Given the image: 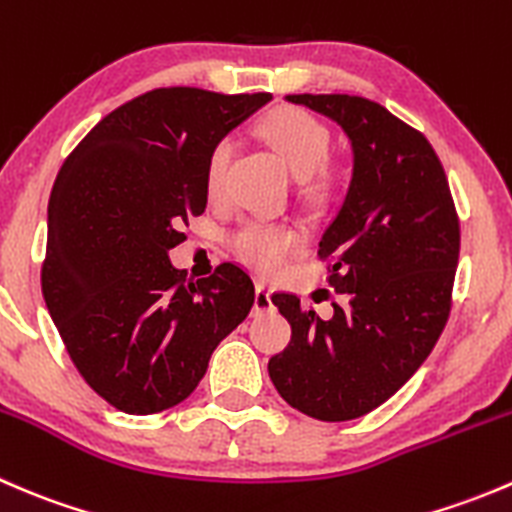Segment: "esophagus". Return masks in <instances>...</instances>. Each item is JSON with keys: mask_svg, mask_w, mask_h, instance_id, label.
<instances>
[{"mask_svg": "<svg viewBox=\"0 0 512 512\" xmlns=\"http://www.w3.org/2000/svg\"><path fill=\"white\" fill-rule=\"evenodd\" d=\"M272 307H275V304H272V289L267 287V285H262V282H257V287H255V307H252V312L262 314V312H270Z\"/></svg>", "mask_w": 512, "mask_h": 512, "instance_id": "34e87169", "label": "esophagus"}]
</instances>
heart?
Segmentation results:
<instances>
[{
  "mask_svg": "<svg viewBox=\"0 0 512 512\" xmlns=\"http://www.w3.org/2000/svg\"><path fill=\"white\" fill-rule=\"evenodd\" d=\"M260 133L287 163V168L302 183V193L309 198H324L332 190V170L324 165L329 153V131L312 113L294 106L275 108L260 123ZM230 138H218L205 158V190L210 198H220L225 188V173L230 165ZM302 232L289 225L247 223L232 235V250L260 272H275L287 257L302 247Z\"/></svg>",
  "mask_w": 512,
  "mask_h": 512,
  "instance_id": "1",
  "label": "heart"
}]
</instances>
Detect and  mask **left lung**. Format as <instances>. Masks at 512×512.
I'll use <instances>...</instances> for the list:
<instances>
[{
  "label": "left lung",
  "instance_id": "8db88e82",
  "mask_svg": "<svg viewBox=\"0 0 512 512\" xmlns=\"http://www.w3.org/2000/svg\"><path fill=\"white\" fill-rule=\"evenodd\" d=\"M287 101L344 128L354 175L317 252L339 294L334 314L322 319L297 294H272L292 324V342L267 369L292 409L317 421H352L391 399L441 337L461 223L446 170L421 131L361 96Z\"/></svg>",
  "mask_w": 512,
  "mask_h": 512
}]
</instances>
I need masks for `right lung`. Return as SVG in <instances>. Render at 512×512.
I'll return each mask as SVG.
<instances>
[{"mask_svg": "<svg viewBox=\"0 0 512 512\" xmlns=\"http://www.w3.org/2000/svg\"><path fill=\"white\" fill-rule=\"evenodd\" d=\"M270 98L148 91L103 116L56 175L41 292L79 374L123 414L188 399L255 304L242 267L190 282L168 250L205 213L213 143Z\"/></svg>", "mask_w": 512, "mask_h": 512, "instance_id": "obj_1", "label": "right lung"}]
</instances>
